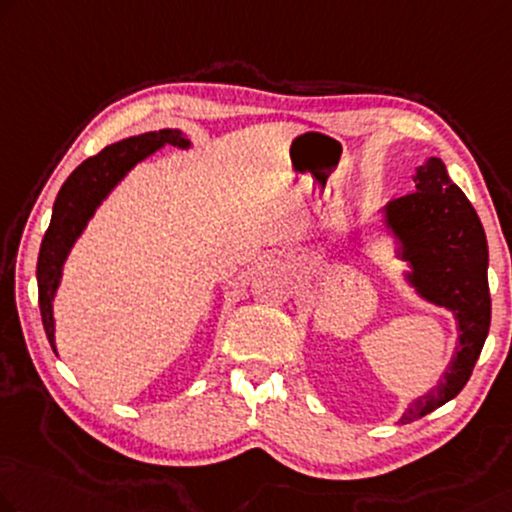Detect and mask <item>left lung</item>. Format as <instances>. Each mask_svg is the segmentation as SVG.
Returning a JSON list of instances; mask_svg holds the SVG:
<instances>
[{
	"label": "left lung",
	"instance_id": "8db88e82",
	"mask_svg": "<svg viewBox=\"0 0 512 512\" xmlns=\"http://www.w3.org/2000/svg\"><path fill=\"white\" fill-rule=\"evenodd\" d=\"M414 183V193L388 204L386 225L398 236L400 257L411 264L407 276L411 287L455 315L460 345L439 386L411 402L400 423L427 416L462 391L474 372L492 319L487 239L476 209L448 179L439 158L418 167Z\"/></svg>",
	"mask_w": 512,
	"mask_h": 512
}]
</instances>
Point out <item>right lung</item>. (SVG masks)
<instances>
[{
  "mask_svg": "<svg viewBox=\"0 0 512 512\" xmlns=\"http://www.w3.org/2000/svg\"><path fill=\"white\" fill-rule=\"evenodd\" d=\"M165 144L188 149L190 142L181 131H154L137 137H128L117 144L105 147L101 154L87 158L73 170L71 177L61 186L48 232L43 236L41 253H38L36 280H38V308H41L43 329L50 347L55 349V319H52V299L59 287L61 266H64L73 243L85 230L87 220L94 216L98 204L108 197L110 190L126 177L128 170L154 154ZM57 352V349H55Z\"/></svg>",
  "mask_w": 512,
  "mask_h": 512,
  "instance_id": "add662e5",
  "label": "right lung"
}]
</instances>
